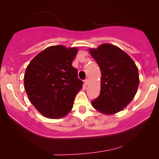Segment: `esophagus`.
Wrapping results in <instances>:
<instances>
[{
    "label": "esophagus",
    "mask_w": 159,
    "mask_h": 159,
    "mask_svg": "<svg viewBox=\"0 0 159 159\" xmlns=\"http://www.w3.org/2000/svg\"><path fill=\"white\" fill-rule=\"evenodd\" d=\"M89 82H90V81H89L88 79H85L84 80V84H85L86 85H88L89 84Z\"/></svg>",
    "instance_id": "1"
}]
</instances>
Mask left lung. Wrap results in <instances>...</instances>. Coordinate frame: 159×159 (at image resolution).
Listing matches in <instances>:
<instances>
[{"label":"left lung","mask_w":159,"mask_h":159,"mask_svg":"<svg viewBox=\"0 0 159 159\" xmlns=\"http://www.w3.org/2000/svg\"><path fill=\"white\" fill-rule=\"evenodd\" d=\"M90 54L101 70V90L92 101L95 109L113 114L122 111L135 96L139 75L135 63L125 52L111 44L90 48Z\"/></svg>","instance_id":"8db88e82"}]
</instances>
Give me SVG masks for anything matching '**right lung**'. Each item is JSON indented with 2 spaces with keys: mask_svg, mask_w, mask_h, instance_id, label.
Wrapping results in <instances>:
<instances>
[{
  "mask_svg": "<svg viewBox=\"0 0 159 159\" xmlns=\"http://www.w3.org/2000/svg\"><path fill=\"white\" fill-rule=\"evenodd\" d=\"M77 48L63 45L48 47L27 66L24 82L30 102L40 114L56 119L72 110L83 81L72 66Z\"/></svg>",
  "mask_w": 159,
  "mask_h": 159,
  "instance_id": "obj_1",
  "label": "right lung"
}]
</instances>
